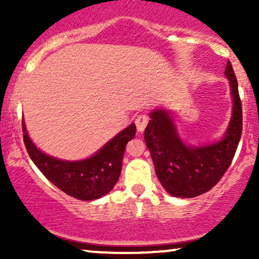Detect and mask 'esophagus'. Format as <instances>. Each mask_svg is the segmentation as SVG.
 Here are the masks:
<instances>
[{
	"label": "esophagus",
	"mask_w": 259,
	"mask_h": 259,
	"mask_svg": "<svg viewBox=\"0 0 259 259\" xmlns=\"http://www.w3.org/2000/svg\"><path fill=\"white\" fill-rule=\"evenodd\" d=\"M148 123V117L146 114H140L138 118L135 119V124L136 127H138V132L142 133L145 129H146Z\"/></svg>",
	"instance_id": "esophagus-1"
}]
</instances>
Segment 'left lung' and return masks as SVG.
<instances>
[{
    "label": "left lung",
    "mask_w": 259,
    "mask_h": 259,
    "mask_svg": "<svg viewBox=\"0 0 259 259\" xmlns=\"http://www.w3.org/2000/svg\"><path fill=\"white\" fill-rule=\"evenodd\" d=\"M233 111L223 138L212 144L187 145L178 132L174 114L156 108L145 129V141L152 157L159 183L174 197L192 198L209 191L231 164L242 133V107L233 65L228 61Z\"/></svg>",
    "instance_id": "obj_1"
}]
</instances>
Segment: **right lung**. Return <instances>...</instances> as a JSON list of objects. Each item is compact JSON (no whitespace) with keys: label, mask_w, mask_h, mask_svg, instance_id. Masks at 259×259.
Returning a JSON list of instances; mask_svg holds the SVG:
<instances>
[{"label":"right lung","mask_w":259,"mask_h":259,"mask_svg":"<svg viewBox=\"0 0 259 259\" xmlns=\"http://www.w3.org/2000/svg\"><path fill=\"white\" fill-rule=\"evenodd\" d=\"M22 125L26 151L38 170L59 190L81 201L96 200L114 187L119 179L126 144L136 134L133 123L89 158L64 160L44 153L29 138L24 119Z\"/></svg>","instance_id":"right-lung-1"}]
</instances>
